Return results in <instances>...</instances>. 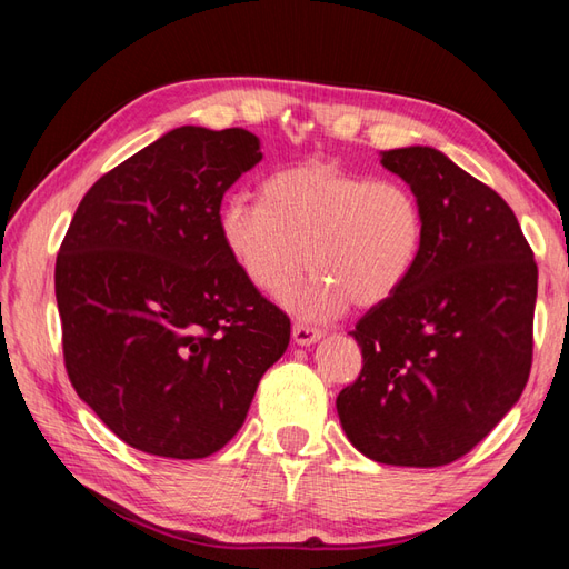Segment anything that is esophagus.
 Returning a JSON list of instances; mask_svg holds the SVG:
<instances>
[{"label":"esophagus","mask_w":569,"mask_h":569,"mask_svg":"<svg viewBox=\"0 0 569 569\" xmlns=\"http://www.w3.org/2000/svg\"><path fill=\"white\" fill-rule=\"evenodd\" d=\"M320 337H322V332L318 328H312V325H303V322H296L293 325V342L296 345L308 347L312 342H318Z\"/></svg>","instance_id":"obj_1"}]
</instances>
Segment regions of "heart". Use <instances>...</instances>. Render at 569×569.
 I'll return each instance as SVG.
<instances>
[{
	"label": "heart",
	"mask_w": 569,
	"mask_h": 569,
	"mask_svg": "<svg viewBox=\"0 0 569 569\" xmlns=\"http://www.w3.org/2000/svg\"><path fill=\"white\" fill-rule=\"evenodd\" d=\"M220 232L239 271L266 296L316 271L283 300L298 316L325 320L349 300L373 308L398 293L418 263L426 214L403 183L310 161L266 178L261 202L229 200Z\"/></svg>",
	"instance_id": "obj_1"
}]
</instances>
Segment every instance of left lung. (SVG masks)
I'll return each instance as SVG.
<instances>
[{
	"label": "left lung",
	"instance_id": "left-lung-1",
	"mask_svg": "<svg viewBox=\"0 0 569 569\" xmlns=\"http://www.w3.org/2000/svg\"><path fill=\"white\" fill-rule=\"evenodd\" d=\"M426 214L416 269L349 332L365 367L337 396L361 455L442 467L467 455L521 398L533 361L538 266L513 210L445 153H381Z\"/></svg>",
	"mask_w": 569,
	"mask_h": 569
}]
</instances>
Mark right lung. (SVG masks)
<instances>
[{
  "mask_svg": "<svg viewBox=\"0 0 569 569\" xmlns=\"http://www.w3.org/2000/svg\"><path fill=\"white\" fill-rule=\"evenodd\" d=\"M259 161L247 129L168 131L84 192L60 244L70 383L141 452L222 450L291 340L220 232L224 192Z\"/></svg>",
  "mask_w": 569,
  "mask_h": 569,
  "instance_id": "add662e5",
  "label": "right lung"
}]
</instances>
